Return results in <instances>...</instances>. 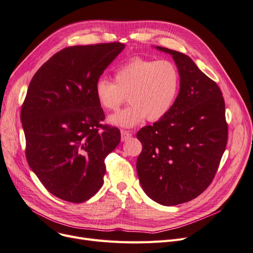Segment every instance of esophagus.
<instances>
[{
  "mask_svg": "<svg viewBox=\"0 0 253 253\" xmlns=\"http://www.w3.org/2000/svg\"><path fill=\"white\" fill-rule=\"evenodd\" d=\"M130 136H132V134L127 132V130H125V129L121 130V141H126L127 139L130 138Z\"/></svg>",
  "mask_w": 253,
  "mask_h": 253,
  "instance_id": "34e87169",
  "label": "esophagus"
}]
</instances>
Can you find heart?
Returning <instances> with one entry per match:
<instances>
[{
	"instance_id": "obj_1",
	"label": "heart",
	"mask_w": 253,
	"mask_h": 253,
	"mask_svg": "<svg viewBox=\"0 0 253 253\" xmlns=\"http://www.w3.org/2000/svg\"><path fill=\"white\" fill-rule=\"evenodd\" d=\"M179 84L178 70L172 62L135 58L115 70L114 82L98 79L94 94L106 111L118 110L127 96L130 105L108 120L117 126L132 127L145 118L150 123L163 119L174 105Z\"/></svg>"
}]
</instances>
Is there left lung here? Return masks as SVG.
<instances>
[{
	"instance_id": "left-lung-1",
	"label": "left lung",
	"mask_w": 253,
	"mask_h": 253,
	"mask_svg": "<svg viewBox=\"0 0 253 253\" xmlns=\"http://www.w3.org/2000/svg\"><path fill=\"white\" fill-rule=\"evenodd\" d=\"M180 77L170 112L137 133V172L145 193L163 206L196 198L213 181L227 144L225 104L216 82L185 54L166 47Z\"/></svg>"
}]
</instances>
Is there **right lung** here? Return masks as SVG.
<instances>
[{
	"instance_id": "obj_1",
	"label": "right lung",
	"mask_w": 253,
	"mask_h": 253,
	"mask_svg": "<svg viewBox=\"0 0 253 253\" xmlns=\"http://www.w3.org/2000/svg\"><path fill=\"white\" fill-rule=\"evenodd\" d=\"M120 42L68 46L40 67L22 106L29 166L60 199L84 203L102 188L105 159L120 130L103 125L95 82L121 53Z\"/></svg>"
}]
</instances>
